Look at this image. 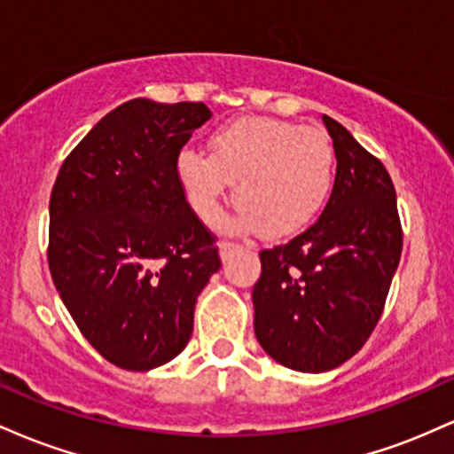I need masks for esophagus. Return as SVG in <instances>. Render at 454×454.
<instances>
[{"mask_svg":"<svg viewBox=\"0 0 454 454\" xmlns=\"http://www.w3.org/2000/svg\"><path fill=\"white\" fill-rule=\"evenodd\" d=\"M239 247H241V245H237V243H228V241L220 243V258H222V260H226L228 256H231L232 252H237Z\"/></svg>","mask_w":454,"mask_h":454,"instance_id":"1","label":"esophagus"}]
</instances>
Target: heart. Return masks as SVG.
<instances>
[{"label": "heart", "instance_id": "1", "mask_svg": "<svg viewBox=\"0 0 454 454\" xmlns=\"http://www.w3.org/2000/svg\"><path fill=\"white\" fill-rule=\"evenodd\" d=\"M211 153L181 149L175 176L198 220L213 222L232 184L234 226L270 239L301 232L325 209L335 184V149L325 132L273 117H243L213 134Z\"/></svg>", "mask_w": 454, "mask_h": 454}]
</instances>
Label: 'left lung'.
<instances>
[{
	"label": "left lung",
	"instance_id": "obj_1",
	"mask_svg": "<svg viewBox=\"0 0 454 454\" xmlns=\"http://www.w3.org/2000/svg\"><path fill=\"white\" fill-rule=\"evenodd\" d=\"M337 170L317 222L260 254L254 331L273 361L294 372L340 367L363 348L382 316L401 258L397 194L378 158L322 114Z\"/></svg>",
	"mask_w": 454,
	"mask_h": 454
}]
</instances>
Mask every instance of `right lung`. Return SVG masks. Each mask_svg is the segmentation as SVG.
<instances>
[{
	"label": "right lung",
	"instance_id": "add662e5",
	"mask_svg": "<svg viewBox=\"0 0 454 454\" xmlns=\"http://www.w3.org/2000/svg\"><path fill=\"white\" fill-rule=\"evenodd\" d=\"M202 102L134 98L102 117L61 164L51 194L49 269L85 340L108 363L149 372L194 331V307L222 267L175 176Z\"/></svg>",
	"mask_w": 454,
	"mask_h": 454
}]
</instances>
